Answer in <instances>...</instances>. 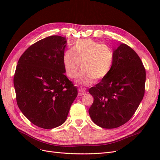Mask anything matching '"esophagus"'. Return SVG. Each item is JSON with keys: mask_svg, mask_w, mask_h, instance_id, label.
I'll return each instance as SVG.
<instances>
[{"mask_svg": "<svg viewBox=\"0 0 160 160\" xmlns=\"http://www.w3.org/2000/svg\"><path fill=\"white\" fill-rule=\"evenodd\" d=\"M78 91H79V95H80V96L86 93V91L84 89H79Z\"/></svg>", "mask_w": 160, "mask_h": 160, "instance_id": "34e87169", "label": "esophagus"}]
</instances>
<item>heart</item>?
I'll list each match as a JSON object with an SVG mask.
<instances>
[{"label": "heart", "instance_id": "heart-1", "mask_svg": "<svg viewBox=\"0 0 160 160\" xmlns=\"http://www.w3.org/2000/svg\"><path fill=\"white\" fill-rule=\"evenodd\" d=\"M114 60L113 50L105 44L90 38L77 40L72 50H67L62 58L66 75L75 78L80 67V73L77 82L80 85H90L93 79L96 81L104 78L112 68Z\"/></svg>", "mask_w": 160, "mask_h": 160}]
</instances>
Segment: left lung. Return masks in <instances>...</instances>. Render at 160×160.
Listing matches in <instances>:
<instances>
[{
	"instance_id": "1",
	"label": "left lung",
	"mask_w": 160,
	"mask_h": 160,
	"mask_svg": "<svg viewBox=\"0 0 160 160\" xmlns=\"http://www.w3.org/2000/svg\"><path fill=\"white\" fill-rule=\"evenodd\" d=\"M113 54L109 73L89 89L94 99L89 109L90 117L105 129L117 128L127 123L145 93L146 69L138 55L123 43Z\"/></svg>"
}]
</instances>
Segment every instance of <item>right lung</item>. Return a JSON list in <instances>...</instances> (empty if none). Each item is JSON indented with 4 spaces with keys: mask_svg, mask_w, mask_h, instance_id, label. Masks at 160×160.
I'll use <instances>...</instances> for the list:
<instances>
[{
    "mask_svg": "<svg viewBox=\"0 0 160 160\" xmlns=\"http://www.w3.org/2000/svg\"><path fill=\"white\" fill-rule=\"evenodd\" d=\"M66 38L53 35L31 45L19 58L14 75L18 107L37 126L52 129L63 123L77 89L65 75Z\"/></svg>",
    "mask_w": 160,
    "mask_h": 160,
    "instance_id": "add662e5",
    "label": "right lung"
}]
</instances>
